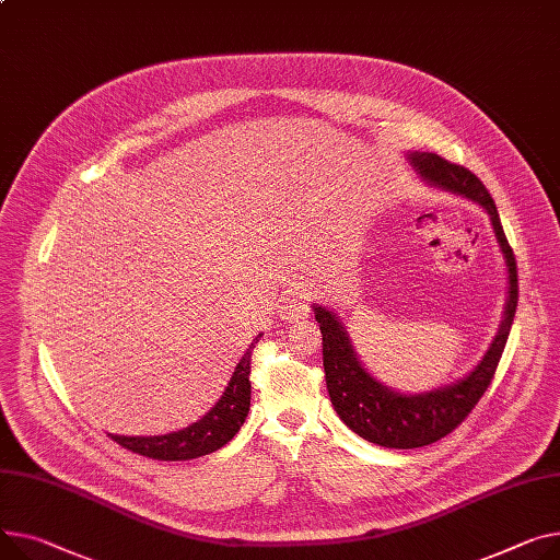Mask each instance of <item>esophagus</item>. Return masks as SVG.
<instances>
[{
  "mask_svg": "<svg viewBox=\"0 0 560 560\" xmlns=\"http://www.w3.org/2000/svg\"><path fill=\"white\" fill-rule=\"evenodd\" d=\"M311 313V306H308V296L306 292H288L283 304L279 306V317L285 322V324H294V322H302L306 319Z\"/></svg>",
  "mask_w": 560,
  "mask_h": 560,
  "instance_id": "obj_1",
  "label": "esophagus"
}]
</instances>
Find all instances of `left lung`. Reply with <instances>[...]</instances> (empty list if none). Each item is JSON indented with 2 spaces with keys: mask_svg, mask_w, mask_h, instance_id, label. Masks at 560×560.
Instances as JSON below:
<instances>
[{
  "mask_svg": "<svg viewBox=\"0 0 560 560\" xmlns=\"http://www.w3.org/2000/svg\"><path fill=\"white\" fill-rule=\"evenodd\" d=\"M405 158L430 186L462 196L489 213L506 266V304L491 347L468 374L451 385L421 394L396 392L371 376L360 362L340 317L326 306L313 304V313L322 330L326 389L335 412L358 436L396 451L423 448V445L451 434L470 415V409L493 381L517 306L515 256L506 243L498 207L487 186L468 168L451 164L434 153L412 151Z\"/></svg>",
  "mask_w": 560,
  "mask_h": 560,
  "instance_id": "obj_1",
  "label": "left lung"
}]
</instances>
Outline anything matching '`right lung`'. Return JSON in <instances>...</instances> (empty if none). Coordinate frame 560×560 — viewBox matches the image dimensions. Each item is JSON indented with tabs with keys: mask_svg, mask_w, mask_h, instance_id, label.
<instances>
[{
	"mask_svg": "<svg viewBox=\"0 0 560 560\" xmlns=\"http://www.w3.org/2000/svg\"><path fill=\"white\" fill-rule=\"evenodd\" d=\"M260 335L264 332H258V338ZM258 338L243 353L225 392H222L218 402L202 419H198L189 428H182L168 434H158V436L109 434L112 441H117L119 445H124V448L137 455L160 459V462H186V459H196V457L220 451L222 445L230 443L236 436V432L247 419L249 394H252L249 360Z\"/></svg>",
	"mask_w": 560,
	"mask_h": 560,
	"instance_id": "obj_1",
	"label": "right lung"
}]
</instances>
